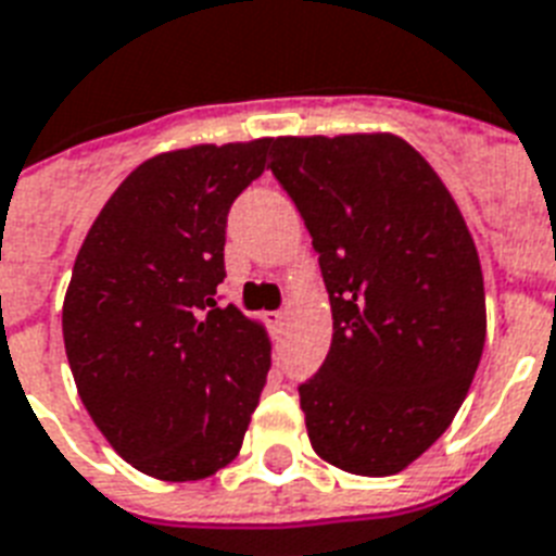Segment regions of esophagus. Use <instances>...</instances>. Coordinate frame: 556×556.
Here are the masks:
<instances>
[{"label": "esophagus", "mask_w": 556, "mask_h": 556, "mask_svg": "<svg viewBox=\"0 0 556 556\" xmlns=\"http://www.w3.org/2000/svg\"><path fill=\"white\" fill-rule=\"evenodd\" d=\"M266 324L273 332H281L283 324H287V313H266Z\"/></svg>", "instance_id": "esophagus-1"}]
</instances>
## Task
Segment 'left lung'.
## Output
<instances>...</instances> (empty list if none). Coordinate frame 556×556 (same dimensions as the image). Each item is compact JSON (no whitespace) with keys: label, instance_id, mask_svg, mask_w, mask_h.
<instances>
[{"label":"left lung","instance_id":"left-lung-1","mask_svg":"<svg viewBox=\"0 0 556 556\" xmlns=\"http://www.w3.org/2000/svg\"><path fill=\"white\" fill-rule=\"evenodd\" d=\"M269 154L330 292V353L299 388L309 445L348 473H399L451 428L482 358L477 243L402 137H275Z\"/></svg>","mask_w":556,"mask_h":556}]
</instances>
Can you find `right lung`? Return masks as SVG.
Here are the masks:
<instances>
[{"mask_svg": "<svg viewBox=\"0 0 556 556\" xmlns=\"http://www.w3.org/2000/svg\"><path fill=\"white\" fill-rule=\"evenodd\" d=\"M266 149L269 137L149 157L74 261L62 339L79 399L109 445L163 482L226 468L266 384L264 324L215 301L226 215Z\"/></svg>", "mask_w": 556, "mask_h": 556, "instance_id": "1", "label": "right lung"}]
</instances>
